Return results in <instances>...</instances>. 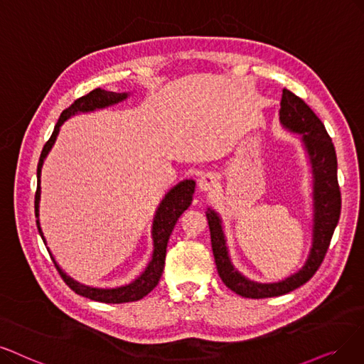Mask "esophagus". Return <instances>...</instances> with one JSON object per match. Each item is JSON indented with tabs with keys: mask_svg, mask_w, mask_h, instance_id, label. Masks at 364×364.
<instances>
[{
	"mask_svg": "<svg viewBox=\"0 0 364 364\" xmlns=\"http://www.w3.org/2000/svg\"><path fill=\"white\" fill-rule=\"evenodd\" d=\"M218 183H220V178H218V174L213 171L205 173L198 181V186L201 191H210L218 186Z\"/></svg>",
	"mask_w": 364,
	"mask_h": 364,
	"instance_id": "1",
	"label": "esophagus"
}]
</instances>
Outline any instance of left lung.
<instances>
[{
	"mask_svg": "<svg viewBox=\"0 0 364 364\" xmlns=\"http://www.w3.org/2000/svg\"><path fill=\"white\" fill-rule=\"evenodd\" d=\"M281 122L288 129L301 134V140L306 148L312 171H314V242L306 264L296 274L285 281L276 284H257L246 279L232 267L228 258L221 220L213 210H208V223L210 230L212 251L218 274L223 282L236 294L246 299H266L287 294L293 289L306 284L315 272L321 266L333 231L338 225L341 216V190L338 183V158L333 141L327 133L324 124L319 121L314 110L304 101L284 90L281 98Z\"/></svg>",
	"mask_w": 364,
	"mask_h": 364,
	"instance_id": "obj_1",
	"label": "left lung"
}]
</instances>
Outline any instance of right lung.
<instances>
[{
    "label": "right lung",
    "mask_w": 364,
    "mask_h": 364,
    "mask_svg": "<svg viewBox=\"0 0 364 364\" xmlns=\"http://www.w3.org/2000/svg\"><path fill=\"white\" fill-rule=\"evenodd\" d=\"M127 95L128 94H125V92L119 94V92H110V91H105L101 88H97V90L91 91L90 94H86V95L77 98L75 103H73L70 107H67L61 113L60 119H58V122L53 128V133H52L50 139L45 143V146H43V151H41L40 159H38L37 191H36V201H34L36 218H38L41 166H43V161H45L46 155L49 154L50 148L53 146V143L56 140L58 133H60V127L63 125V122L67 121L71 114H76L79 112H92L95 109H101V107L119 103V101L127 98ZM194 190H196V182L194 181H183V182H181V183L174 186L173 190L161 201V205H159V208L156 210L154 225H152V237H154L152 259H151V263L148 264L146 270H144L134 282L128 284L125 287L112 288V289H101V288H91V287L80 285L79 282L68 278V276L60 269V266L55 263L52 254L49 252L56 270L60 272L61 278L73 289V291H75L79 296L86 297V299H91V300H95V301H103V303H128V301H136V300L143 299L144 296L152 291V289L156 287V284L159 282V278H161L164 263H166V250H167L168 237L171 235L174 225H176L179 216L188 208H190L191 201H193ZM37 227H38V232H40L43 242H45V245H46V240H45V237H43V232H41L38 220H37Z\"/></svg>",
    "instance_id": "1"
}]
</instances>
